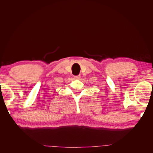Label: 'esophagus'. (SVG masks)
Segmentation results:
<instances>
[{
	"label": "esophagus",
	"mask_w": 153,
	"mask_h": 153,
	"mask_svg": "<svg viewBox=\"0 0 153 153\" xmlns=\"http://www.w3.org/2000/svg\"><path fill=\"white\" fill-rule=\"evenodd\" d=\"M81 77V76H74V79H79V78Z\"/></svg>",
	"instance_id": "1"
}]
</instances>
